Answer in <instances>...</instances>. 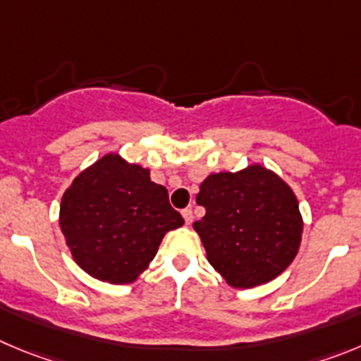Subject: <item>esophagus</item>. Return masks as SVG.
Returning a JSON list of instances; mask_svg holds the SVG:
<instances>
[{
    "label": "esophagus",
    "mask_w": 361,
    "mask_h": 361,
    "mask_svg": "<svg viewBox=\"0 0 361 361\" xmlns=\"http://www.w3.org/2000/svg\"><path fill=\"white\" fill-rule=\"evenodd\" d=\"M181 215H183V219L187 224H192V221H194V214H192L190 208H185V210L181 212Z\"/></svg>",
    "instance_id": "34e87169"
}]
</instances>
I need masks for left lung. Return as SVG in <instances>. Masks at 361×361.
I'll return each instance as SVG.
<instances>
[{
	"instance_id": "obj_1",
	"label": "left lung",
	"mask_w": 361,
	"mask_h": 361,
	"mask_svg": "<svg viewBox=\"0 0 361 361\" xmlns=\"http://www.w3.org/2000/svg\"><path fill=\"white\" fill-rule=\"evenodd\" d=\"M196 201L207 214L194 222V230L210 265L231 287L271 281L298 255L302 233L298 200L281 178L262 165L210 174Z\"/></svg>"
}]
</instances>
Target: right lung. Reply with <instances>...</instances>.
I'll use <instances>...</instances> for the list:
<instances>
[{
  "instance_id": "add662e5",
  "label": "right lung",
  "mask_w": 361,
  "mask_h": 361,
  "mask_svg": "<svg viewBox=\"0 0 361 361\" xmlns=\"http://www.w3.org/2000/svg\"><path fill=\"white\" fill-rule=\"evenodd\" d=\"M183 222L167 188L119 154H106L83 171L60 204V228L74 262L114 285L135 281L164 235Z\"/></svg>"
}]
</instances>
